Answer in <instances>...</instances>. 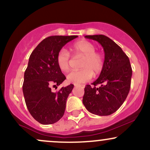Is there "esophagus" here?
Here are the masks:
<instances>
[{
  "label": "esophagus",
  "mask_w": 150,
  "mask_h": 150,
  "mask_svg": "<svg viewBox=\"0 0 150 150\" xmlns=\"http://www.w3.org/2000/svg\"><path fill=\"white\" fill-rule=\"evenodd\" d=\"M75 87H82V88H84V87H85V85H75Z\"/></svg>",
  "instance_id": "34e87169"
}]
</instances>
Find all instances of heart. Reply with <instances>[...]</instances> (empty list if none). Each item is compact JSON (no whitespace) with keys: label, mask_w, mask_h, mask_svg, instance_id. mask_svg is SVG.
I'll return each instance as SVG.
<instances>
[{"label":"heart","mask_w":150,"mask_h":150,"mask_svg":"<svg viewBox=\"0 0 150 150\" xmlns=\"http://www.w3.org/2000/svg\"><path fill=\"white\" fill-rule=\"evenodd\" d=\"M72 51L75 56H82L80 70L72 71L67 75V80L70 83L79 85L90 80L94 75H98L104 67V57L101 53L96 51V46L87 40L79 41L72 46ZM71 57L66 49H62L58 51L56 62L59 69L68 72L70 69Z\"/></svg>","instance_id":"1"}]
</instances>
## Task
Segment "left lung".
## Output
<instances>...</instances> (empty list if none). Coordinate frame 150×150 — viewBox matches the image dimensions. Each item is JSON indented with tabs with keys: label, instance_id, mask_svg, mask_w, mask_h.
<instances>
[{
	"label": "left lung",
	"instance_id": "obj_1",
	"mask_svg": "<svg viewBox=\"0 0 150 150\" xmlns=\"http://www.w3.org/2000/svg\"><path fill=\"white\" fill-rule=\"evenodd\" d=\"M104 49V67L97 80L85 87L82 102L87 111L98 116L116 112L126 99L130 88L132 68L126 54L106 36L87 35ZM100 85L99 87L96 85Z\"/></svg>",
	"mask_w": 150,
	"mask_h": 150
}]
</instances>
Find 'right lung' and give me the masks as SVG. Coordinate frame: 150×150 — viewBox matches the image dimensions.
<instances>
[{
    "label": "right lung",
    "mask_w": 150,
    "mask_h": 150,
    "mask_svg": "<svg viewBox=\"0 0 150 150\" xmlns=\"http://www.w3.org/2000/svg\"><path fill=\"white\" fill-rule=\"evenodd\" d=\"M77 36H51L42 41L31 53L22 85L27 107L32 117L44 125L56 123L64 114L66 101L74 85L53 92L66 77L59 69L58 51Z\"/></svg>",
    "instance_id": "right-lung-1"
}]
</instances>
